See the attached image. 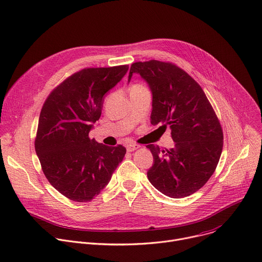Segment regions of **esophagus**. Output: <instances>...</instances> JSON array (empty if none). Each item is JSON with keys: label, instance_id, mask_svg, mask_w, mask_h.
<instances>
[{"label": "esophagus", "instance_id": "1", "mask_svg": "<svg viewBox=\"0 0 262 262\" xmlns=\"http://www.w3.org/2000/svg\"><path fill=\"white\" fill-rule=\"evenodd\" d=\"M138 148H140V145L136 144V143H130V144L126 145V150L129 151V152H132V151H134V150H136Z\"/></svg>", "mask_w": 262, "mask_h": 262}]
</instances>
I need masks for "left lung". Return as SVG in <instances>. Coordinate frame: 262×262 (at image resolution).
Masks as SVG:
<instances>
[{
  "instance_id": "left-lung-1",
  "label": "left lung",
  "mask_w": 262,
  "mask_h": 262,
  "mask_svg": "<svg viewBox=\"0 0 262 262\" xmlns=\"http://www.w3.org/2000/svg\"><path fill=\"white\" fill-rule=\"evenodd\" d=\"M133 73L145 79L152 93L151 124L171 129V149L149 144L154 165L147 171L151 185L173 199L196 192L211 178L219 164L224 134L219 118L201 85L172 62L138 61Z\"/></svg>"
}]
</instances>
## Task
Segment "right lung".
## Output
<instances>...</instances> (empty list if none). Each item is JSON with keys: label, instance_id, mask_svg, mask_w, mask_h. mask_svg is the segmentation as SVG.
I'll return each mask as SVG.
<instances>
[{"label": "right lung", "instance_id": "1", "mask_svg": "<svg viewBox=\"0 0 262 262\" xmlns=\"http://www.w3.org/2000/svg\"><path fill=\"white\" fill-rule=\"evenodd\" d=\"M127 70V64L82 69L59 83L41 107L35 151L47 180L71 201L97 196L125 156L124 146L103 145L89 133L101 116L104 94Z\"/></svg>", "mask_w": 262, "mask_h": 262}]
</instances>
